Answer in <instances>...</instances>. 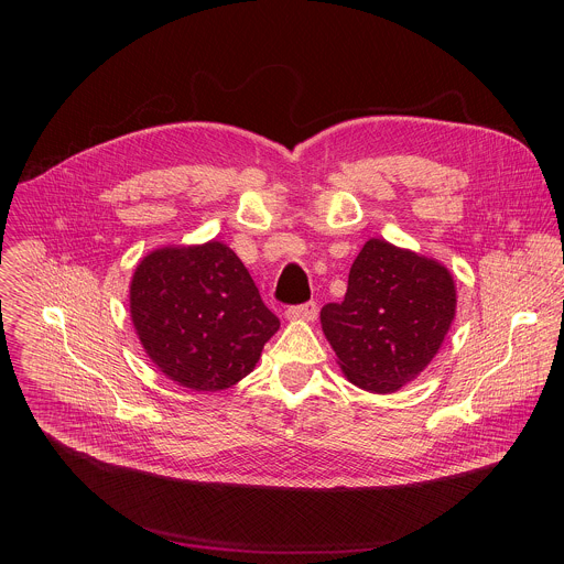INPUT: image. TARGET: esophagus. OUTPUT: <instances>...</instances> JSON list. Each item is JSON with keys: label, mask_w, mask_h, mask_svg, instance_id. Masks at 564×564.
<instances>
[{"label": "esophagus", "mask_w": 564, "mask_h": 564, "mask_svg": "<svg viewBox=\"0 0 564 564\" xmlns=\"http://www.w3.org/2000/svg\"><path fill=\"white\" fill-rule=\"evenodd\" d=\"M316 303L314 301H307V303H301V305H292L285 310V318L288 321H314L316 318Z\"/></svg>", "instance_id": "34e87169"}]
</instances>
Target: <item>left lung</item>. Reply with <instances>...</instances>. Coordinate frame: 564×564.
<instances>
[{
    "mask_svg": "<svg viewBox=\"0 0 564 564\" xmlns=\"http://www.w3.org/2000/svg\"><path fill=\"white\" fill-rule=\"evenodd\" d=\"M455 281L426 257L370 238L341 303L321 307V328L348 381L394 392L437 355L455 318Z\"/></svg>",
    "mask_w": 564,
    "mask_h": 564,
    "instance_id": "left-lung-1",
    "label": "left lung"
}]
</instances>
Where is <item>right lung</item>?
I'll return each mask as SVG.
<instances>
[{
  "instance_id": "right-lung-1",
  "label": "right lung",
  "mask_w": 564,
  "mask_h": 564,
  "mask_svg": "<svg viewBox=\"0 0 564 564\" xmlns=\"http://www.w3.org/2000/svg\"><path fill=\"white\" fill-rule=\"evenodd\" d=\"M129 310L158 370L198 392L250 375L281 326L248 268L220 240L147 254L131 279Z\"/></svg>"
}]
</instances>
